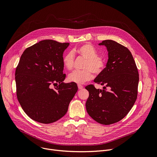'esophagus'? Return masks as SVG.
Returning a JSON list of instances; mask_svg holds the SVG:
<instances>
[{
    "label": "esophagus",
    "mask_w": 157,
    "mask_h": 157,
    "mask_svg": "<svg viewBox=\"0 0 157 157\" xmlns=\"http://www.w3.org/2000/svg\"><path fill=\"white\" fill-rule=\"evenodd\" d=\"M78 89H81L83 88V86H82L81 84H78Z\"/></svg>",
    "instance_id": "obj_1"
}]
</instances>
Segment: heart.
Instances as JSON below:
<instances>
[{
  "label": "heart",
  "instance_id": "b5f03b06",
  "mask_svg": "<svg viewBox=\"0 0 157 157\" xmlns=\"http://www.w3.org/2000/svg\"><path fill=\"white\" fill-rule=\"evenodd\" d=\"M76 52L82 58L86 59L83 68L81 71H74L71 73L68 79L70 82L77 84H82L86 81L91 80L96 76L101 75L107 65L105 59L98 55V50L89 43H86L80 46L76 50ZM75 61V54L73 51L66 53L63 57V64L64 68L68 70L73 69Z\"/></svg>",
  "mask_w": 157,
  "mask_h": 157
}]
</instances>
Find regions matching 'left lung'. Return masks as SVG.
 Returning <instances> with one entry per match:
<instances>
[{"label": "left lung", "instance_id": "obj_1", "mask_svg": "<svg viewBox=\"0 0 157 157\" xmlns=\"http://www.w3.org/2000/svg\"><path fill=\"white\" fill-rule=\"evenodd\" d=\"M108 51V61L103 73L94 80L104 86L85 87L89 91L86 103L88 114L97 122L110 125L124 118L136 102L139 75L131 52L119 43L106 40L100 43Z\"/></svg>", "mask_w": 157, "mask_h": 157}]
</instances>
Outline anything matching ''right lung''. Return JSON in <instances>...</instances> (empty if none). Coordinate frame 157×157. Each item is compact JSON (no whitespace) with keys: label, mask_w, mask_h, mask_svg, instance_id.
<instances>
[{"label":"right lung","mask_w":157,"mask_h":157,"mask_svg":"<svg viewBox=\"0 0 157 157\" xmlns=\"http://www.w3.org/2000/svg\"><path fill=\"white\" fill-rule=\"evenodd\" d=\"M69 44L44 40L27 48L20 57L15 70L17 97L35 121L50 124L61 119L78 91L76 83L63 82V54Z\"/></svg>","instance_id":"obj_1"}]
</instances>
